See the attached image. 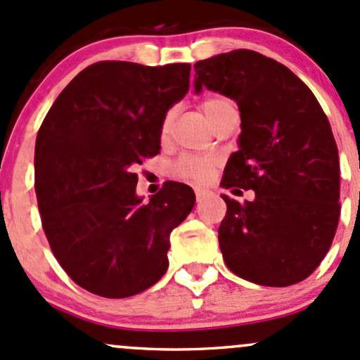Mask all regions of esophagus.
I'll return each mask as SVG.
<instances>
[{"instance_id":"esophagus-1","label":"esophagus","mask_w":360,"mask_h":360,"mask_svg":"<svg viewBox=\"0 0 360 360\" xmlns=\"http://www.w3.org/2000/svg\"><path fill=\"white\" fill-rule=\"evenodd\" d=\"M195 195H196V200H198V202H203V200H205L207 196H209V191L202 190V188H196Z\"/></svg>"}]
</instances>
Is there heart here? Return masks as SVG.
<instances>
[{"label":"heart","mask_w":360,"mask_h":360,"mask_svg":"<svg viewBox=\"0 0 360 360\" xmlns=\"http://www.w3.org/2000/svg\"><path fill=\"white\" fill-rule=\"evenodd\" d=\"M231 105L233 103H231V100H228V98L212 96L203 101L202 108L212 122L219 113L224 110V108L231 107ZM172 120H174V110H169L160 122L162 139L169 138L170 127H172ZM215 164H217V158H215L214 155L184 153L176 160V164H174L172 167V172L174 176L179 177V179L191 181V183H205V181L210 177L212 169L215 167Z\"/></svg>","instance_id":"obj_1"}]
</instances>
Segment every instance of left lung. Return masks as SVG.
Listing matches in <instances>:
<instances>
[{"label":"left lung","instance_id":"obj_1","mask_svg":"<svg viewBox=\"0 0 360 360\" xmlns=\"http://www.w3.org/2000/svg\"><path fill=\"white\" fill-rule=\"evenodd\" d=\"M195 91H219L240 108V150L222 188L253 190L228 212L219 247L229 271L262 286H290L317 269L340 219V160L330 120L288 67L252 50L195 63Z\"/></svg>","mask_w":360,"mask_h":360}]
</instances>
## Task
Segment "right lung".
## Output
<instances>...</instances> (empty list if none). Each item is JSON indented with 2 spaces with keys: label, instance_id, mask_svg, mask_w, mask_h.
<instances>
[{
  "label": "right lung",
  "instance_id": "add662e5",
  "mask_svg": "<svg viewBox=\"0 0 360 360\" xmlns=\"http://www.w3.org/2000/svg\"><path fill=\"white\" fill-rule=\"evenodd\" d=\"M190 63H93L41 124L34 188L44 234L63 271L91 293L132 297L167 271L170 233L195 193L170 181L143 203L132 169L160 151V122L190 89Z\"/></svg>",
  "mask_w": 360,
  "mask_h": 360
}]
</instances>
